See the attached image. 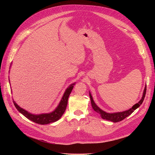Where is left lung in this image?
<instances>
[{
  "instance_id": "8db88e82",
  "label": "left lung",
  "mask_w": 155,
  "mask_h": 155,
  "mask_svg": "<svg viewBox=\"0 0 155 155\" xmlns=\"http://www.w3.org/2000/svg\"><path fill=\"white\" fill-rule=\"evenodd\" d=\"M146 85L145 86L142 98L139 101V102H137V104L134 105L132 107V108H131L127 110H125V111H123V112H116V113H107L106 112L102 110L98 106H97V105L95 104V103L94 102V101L93 100V98H92V96L91 95V94L90 92H89V95H90V98H91V104H92V106L93 109L96 112L99 114L102 119L114 122V123H117V122L121 121L122 120L124 119L126 117H127L129 115H131V114L134 111V110H136L137 108H138L140 106L141 104L143 103V101H144V99L145 97V95H146Z\"/></svg>"
}]
</instances>
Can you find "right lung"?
I'll use <instances>...</instances> for the list:
<instances>
[{
  "mask_svg": "<svg viewBox=\"0 0 155 155\" xmlns=\"http://www.w3.org/2000/svg\"><path fill=\"white\" fill-rule=\"evenodd\" d=\"M75 83L71 84L65 91L62 99L58 105V107L56 108V109L51 113H47V114H32L28 112L26 110L23 109L22 108L20 107L19 105L16 104L14 101H13L14 104L15 105V108L17 109L19 112H21L22 115H24L28 119L32 120V122L39 124H48L51 123H54L55 121H57L58 119L61 118L63 113L66 110L67 104H68V99L69 95L72 91L73 86L75 85Z\"/></svg>",
  "mask_w": 155,
  "mask_h": 155,
  "instance_id": "obj_1",
  "label": "right lung"
}]
</instances>
